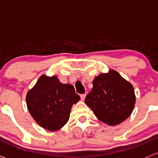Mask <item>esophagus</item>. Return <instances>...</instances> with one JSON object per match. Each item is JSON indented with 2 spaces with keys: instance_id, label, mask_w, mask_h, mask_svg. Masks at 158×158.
I'll return each instance as SVG.
<instances>
[{
  "instance_id": "34e87169",
  "label": "esophagus",
  "mask_w": 158,
  "mask_h": 158,
  "mask_svg": "<svg viewBox=\"0 0 158 158\" xmlns=\"http://www.w3.org/2000/svg\"><path fill=\"white\" fill-rule=\"evenodd\" d=\"M85 96H86V94H82V95H80L81 99H82V101H84L85 98Z\"/></svg>"
}]
</instances>
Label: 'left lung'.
I'll return each instance as SVG.
<instances>
[{"instance_id": "left-lung-1", "label": "left lung", "mask_w": 158, "mask_h": 158, "mask_svg": "<svg viewBox=\"0 0 158 158\" xmlns=\"http://www.w3.org/2000/svg\"><path fill=\"white\" fill-rule=\"evenodd\" d=\"M93 88L85 103L97 118L109 125H117L131 115L135 104L134 87L115 70L94 79Z\"/></svg>"}]
</instances>
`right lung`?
Segmentation results:
<instances>
[{
  "mask_svg": "<svg viewBox=\"0 0 158 158\" xmlns=\"http://www.w3.org/2000/svg\"><path fill=\"white\" fill-rule=\"evenodd\" d=\"M80 99L70 84H63L56 76L43 75L28 91L27 106L35 122L54 131L63 128L69 118L73 104Z\"/></svg>",
  "mask_w": 158,
  "mask_h": 158,
  "instance_id": "obj_1",
  "label": "right lung"
}]
</instances>
